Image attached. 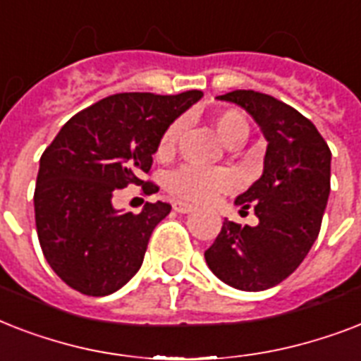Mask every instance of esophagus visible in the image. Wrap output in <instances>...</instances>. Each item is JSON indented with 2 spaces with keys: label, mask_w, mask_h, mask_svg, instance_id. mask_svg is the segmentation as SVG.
I'll return each instance as SVG.
<instances>
[{
  "label": "esophagus",
  "mask_w": 361,
  "mask_h": 361,
  "mask_svg": "<svg viewBox=\"0 0 361 361\" xmlns=\"http://www.w3.org/2000/svg\"><path fill=\"white\" fill-rule=\"evenodd\" d=\"M172 208H174V212H178V214H191L192 209H195V206L189 202H181V200H176L174 204H172Z\"/></svg>",
  "instance_id": "1"
}]
</instances>
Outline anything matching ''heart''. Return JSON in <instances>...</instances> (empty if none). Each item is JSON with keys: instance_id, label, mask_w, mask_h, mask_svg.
I'll return each instance as SVG.
<instances>
[{"instance_id": "b5f03b06", "label": "heart", "mask_w": 361, "mask_h": 361, "mask_svg": "<svg viewBox=\"0 0 361 361\" xmlns=\"http://www.w3.org/2000/svg\"><path fill=\"white\" fill-rule=\"evenodd\" d=\"M215 130L226 146H232L234 142H245L249 135V125L245 118L236 112V110H226L215 116L214 120ZM180 120L170 123L166 130L161 136L157 146V155L166 157L174 152L176 142L181 133ZM234 185V176L228 170L221 169H202V166H181L176 172H172L169 178V189L170 192L178 198L183 200H191V202H206L217 195V192L231 189Z\"/></svg>"}]
</instances>
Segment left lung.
I'll return each mask as SVG.
<instances>
[{
    "label": "left lung",
    "mask_w": 361,
    "mask_h": 361,
    "mask_svg": "<svg viewBox=\"0 0 361 361\" xmlns=\"http://www.w3.org/2000/svg\"><path fill=\"white\" fill-rule=\"evenodd\" d=\"M251 114L268 140L264 172L236 198L255 209L257 226L223 223L204 252L209 269L238 290L258 292L285 281L319 236L330 197L331 152L298 110L252 90L219 95Z\"/></svg>",
    "instance_id": "obj_1"
}]
</instances>
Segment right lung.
I'll return each mask as SVG.
<instances>
[{"mask_svg": "<svg viewBox=\"0 0 361 361\" xmlns=\"http://www.w3.org/2000/svg\"><path fill=\"white\" fill-rule=\"evenodd\" d=\"M198 90L178 95L118 93L75 114L39 163L35 225L42 255L63 283L86 296H109L140 269L153 228L170 214L166 202H146L121 214L112 197L140 180L172 121L200 101Z\"/></svg>", "mask_w": 361, "mask_h": 361, "instance_id": "obj_1", "label": "right lung"}]
</instances>
